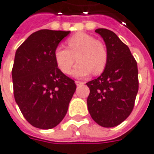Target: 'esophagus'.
Returning a JSON list of instances; mask_svg holds the SVG:
<instances>
[{"instance_id":"obj_1","label":"esophagus","mask_w":154,"mask_h":154,"mask_svg":"<svg viewBox=\"0 0 154 154\" xmlns=\"http://www.w3.org/2000/svg\"><path fill=\"white\" fill-rule=\"evenodd\" d=\"M75 84H76V86H82V85H84L85 83L84 82H82V81H79V80H76L75 81Z\"/></svg>"}]
</instances>
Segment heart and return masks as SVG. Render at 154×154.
Returning a JSON list of instances; mask_svg holds the SVG:
<instances>
[{"label": "heart", "instance_id": "obj_1", "mask_svg": "<svg viewBox=\"0 0 154 154\" xmlns=\"http://www.w3.org/2000/svg\"><path fill=\"white\" fill-rule=\"evenodd\" d=\"M68 49L57 46L54 51V57L57 67L62 73H70L77 60L73 75L78 78L86 77L93 73L99 74L106 68L108 51L105 45L92 36L78 32L67 40Z\"/></svg>", "mask_w": 154, "mask_h": 154}]
</instances>
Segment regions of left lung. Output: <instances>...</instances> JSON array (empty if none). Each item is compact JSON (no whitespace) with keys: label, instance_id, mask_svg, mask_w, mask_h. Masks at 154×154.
Listing matches in <instances>:
<instances>
[{"label":"left lung","instance_id":"8db88e82","mask_svg":"<svg viewBox=\"0 0 154 154\" xmlns=\"http://www.w3.org/2000/svg\"><path fill=\"white\" fill-rule=\"evenodd\" d=\"M108 51V62L102 74L86 83L90 89L87 107L98 125H119L132 112L139 89L137 62L129 48L115 33L107 29L95 31Z\"/></svg>","mask_w":154,"mask_h":154}]
</instances>
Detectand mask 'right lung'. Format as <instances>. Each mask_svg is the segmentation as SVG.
Masks as SVG:
<instances>
[{
	"mask_svg": "<svg viewBox=\"0 0 154 154\" xmlns=\"http://www.w3.org/2000/svg\"><path fill=\"white\" fill-rule=\"evenodd\" d=\"M70 32L40 30L17 49L12 78L15 101L32 126L50 129L67 114L74 80L56 65L54 51Z\"/></svg>",
	"mask_w": 154,
	"mask_h": 154,
	"instance_id": "add662e5",
	"label": "right lung"
}]
</instances>
